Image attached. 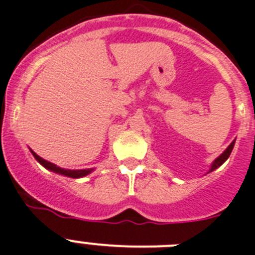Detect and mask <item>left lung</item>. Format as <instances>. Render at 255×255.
<instances>
[{
	"label": "left lung",
	"instance_id": "8db88e82",
	"mask_svg": "<svg viewBox=\"0 0 255 255\" xmlns=\"http://www.w3.org/2000/svg\"><path fill=\"white\" fill-rule=\"evenodd\" d=\"M235 142H236V139L233 140V142L231 143V144H229L228 147H227L226 151H224V152H223L222 155H220V156H218V157H216V159H215V160L212 161L211 167H210V170H208V173H210V172H212V170H215L216 168L220 167V165H222V164L224 163V161H226L227 159H228L229 155H231V152H232V150H233V146H235Z\"/></svg>",
	"mask_w": 255,
	"mask_h": 255
}]
</instances>
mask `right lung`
Listing matches in <instances>:
<instances>
[{
	"label": "right lung",
	"mask_w": 255,
	"mask_h": 255,
	"mask_svg": "<svg viewBox=\"0 0 255 255\" xmlns=\"http://www.w3.org/2000/svg\"><path fill=\"white\" fill-rule=\"evenodd\" d=\"M29 151H31V153L33 155V157H35V159H36V160L39 161V163L41 164V165H43L45 169L50 170V172H54V173H57V174L66 176V177H71V178L85 177V176L90 174L92 170H94V168H88V169H65V168L58 167V165H56V164L50 163V161L45 160V159H43V157H40L39 155L33 152L31 148H29Z\"/></svg>",
	"instance_id": "right-lung-1"
}]
</instances>
